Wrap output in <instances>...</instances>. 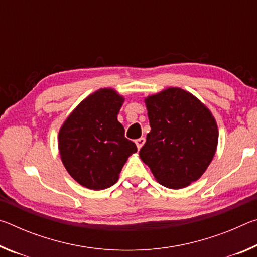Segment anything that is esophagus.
I'll use <instances>...</instances> for the list:
<instances>
[{"mask_svg": "<svg viewBox=\"0 0 257 257\" xmlns=\"http://www.w3.org/2000/svg\"><path fill=\"white\" fill-rule=\"evenodd\" d=\"M136 145H137V149L138 150H141L142 149V146L145 144V138L144 137H141V138H138V139H136Z\"/></svg>", "mask_w": 257, "mask_h": 257, "instance_id": "1", "label": "esophagus"}]
</instances>
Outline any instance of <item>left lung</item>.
Segmentation results:
<instances>
[{
    "label": "left lung",
    "instance_id": "8db88e82",
    "mask_svg": "<svg viewBox=\"0 0 257 257\" xmlns=\"http://www.w3.org/2000/svg\"><path fill=\"white\" fill-rule=\"evenodd\" d=\"M151 132L139 151L161 185L180 189L201 178L215 154L219 132L210 110L181 88L145 99Z\"/></svg>",
    "mask_w": 257,
    "mask_h": 257
}]
</instances>
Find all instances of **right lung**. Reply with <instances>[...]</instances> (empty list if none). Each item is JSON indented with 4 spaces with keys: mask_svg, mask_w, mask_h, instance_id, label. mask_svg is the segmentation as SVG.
<instances>
[{
    "mask_svg": "<svg viewBox=\"0 0 257 257\" xmlns=\"http://www.w3.org/2000/svg\"><path fill=\"white\" fill-rule=\"evenodd\" d=\"M123 97L99 89L78 105L59 133L63 165L78 184L102 190L115 184L125 161L137 147L124 137L118 121Z\"/></svg>",
    "mask_w": 257,
    "mask_h": 257,
    "instance_id": "add662e5",
    "label": "right lung"
}]
</instances>
